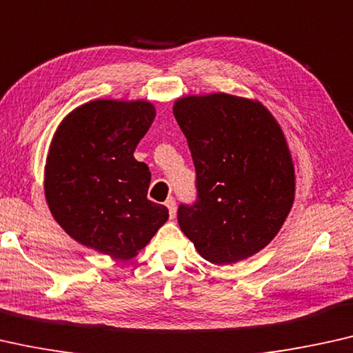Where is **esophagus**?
<instances>
[{"label": "esophagus", "instance_id": "obj_1", "mask_svg": "<svg viewBox=\"0 0 353 353\" xmlns=\"http://www.w3.org/2000/svg\"><path fill=\"white\" fill-rule=\"evenodd\" d=\"M165 205H166L168 210H170V217H171V219H174V217H176V200H174V198H168Z\"/></svg>", "mask_w": 353, "mask_h": 353}]
</instances>
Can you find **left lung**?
<instances>
[{
	"label": "left lung",
	"instance_id": "obj_1",
	"mask_svg": "<svg viewBox=\"0 0 353 353\" xmlns=\"http://www.w3.org/2000/svg\"><path fill=\"white\" fill-rule=\"evenodd\" d=\"M196 172V201L177 222L206 261L233 264L274 240L294 201V166L285 134L259 102L230 94L176 101Z\"/></svg>",
	"mask_w": 353,
	"mask_h": 353
}]
</instances>
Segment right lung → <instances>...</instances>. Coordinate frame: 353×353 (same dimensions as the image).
<instances>
[{
    "instance_id": "obj_1",
    "label": "right lung",
    "mask_w": 353,
    "mask_h": 353,
    "mask_svg": "<svg viewBox=\"0 0 353 353\" xmlns=\"http://www.w3.org/2000/svg\"><path fill=\"white\" fill-rule=\"evenodd\" d=\"M155 118L147 101H92L57 128L44 166V193L57 224L113 259L137 254L168 221L147 198L152 174L134 158Z\"/></svg>"
}]
</instances>
